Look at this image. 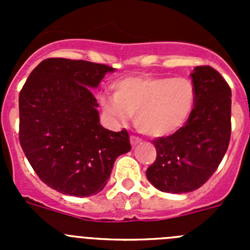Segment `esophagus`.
Listing matches in <instances>:
<instances>
[{"label":"esophagus","instance_id":"obj_1","mask_svg":"<svg viewBox=\"0 0 250 250\" xmlns=\"http://www.w3.org/2000/svg\"><path fill=\"white\" fill-rule=\"evenodd\" d=\"M130 143H131L132 146H136L138 144H140L141 143V139L138 138V136H130Z\"/></svg>","mask_w":250,"mask_h":250}]
</instances>
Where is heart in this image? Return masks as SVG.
I'll list each match as a JSON object with an SVG mask.
<instances>
[{
	"mask_svg": "<svg viewBox=\"0 0 250 250\" xmlns=\"http://www.w3.org/2000/svg\"><path fill=\"white\" fill-rule=\"evenodd\" d=\"M114 98H99L115 120L134 115L135 126L149 136H167L184 126L195 106V86L185 77L130 76L112 83Z\"/></svg>",
	"mask_w": 250,
	"mask_h": 250,
	"instance_id": "1",
	"label": "heart"
}]
</instances>
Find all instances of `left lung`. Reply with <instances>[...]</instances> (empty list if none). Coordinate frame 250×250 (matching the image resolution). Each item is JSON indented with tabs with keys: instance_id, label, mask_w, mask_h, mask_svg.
Returning a JSON list of instances; mask_svg holds the SVG:
<instances>
[{
	"instance_id": "obj_1",
	"label": "left lung",
	"mask_w": 250,
	"mask_h": 250,
	"mask_svg": "<svg viewBox=\"0 0 250 250\" xmlns=\"http://www.w3.org/2000/svg\"><path fill=\"white\" fill-rule=\"evenodd\" d=\"M196 98L193 114L173 135L152 141L156 160L146 176L164 193L196 190L215 173L230 140L231 91L210 66H196L190 75Z\"/></svg>"
}]
</instances>
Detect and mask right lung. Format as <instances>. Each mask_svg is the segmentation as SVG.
<instances>
[{"label": "right lung", "instance_id": "add662e5", "mask_svg": "<svg viewBox=\"0 0 250 250\" xmlns=\"http://www.w3.org/2000/svg\"><path fill=\"white\" fill-rule=\"evenodd\" d=\"M107 65L46 59L20 92V144L39 178L72 196L105 188L118 156L130 151L129 134L101 126L96 89Z\"/></svg>", "mask_w": 250, "mask_h": 250}]
</instances>
